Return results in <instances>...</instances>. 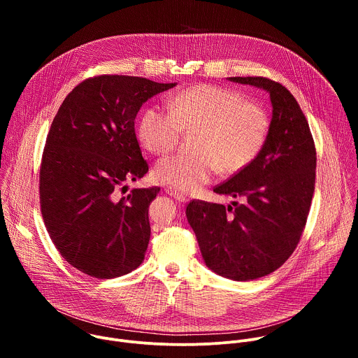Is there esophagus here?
I'll use <instances>...</instances> for the list:
<instances>
[{
  "instance_id": "34e87169",
  "label": "esophagus",
  "mask_w": 358,
  "mask_h": 358,
  "mask_svg": "<svg viewBox=\"0 0 358 358\" xmlns=\"http://www.w3.org/2000/svg\"><path fill=\"white\" fill-rule=\"evenodd\" d=\"M166 192H167L170 196H173L174 199H177L178 202H187V201H188V196H187L185 194L178 192V191H177V189H174V188H167V189H166Z\"/></svg>"
}]
</instances>
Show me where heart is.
Masks as SVG:
<instances>
[{"label":"heart","instance_id":"1","mask_svg":"<svg viewBox=\"0 0 358 358\" xmlns=\"http://www.w3.org/2000/svg\"><path fill=\"white\" fill-rule=\"evenodd\" d=\"M269 117L231 89L195 85L167 97V109L147 108L138 119L137 138L152 155L170 151L182 131H195L191 155H171L157 162L155 178L189 192L208 182L215 170L235 174L258 157L269 134Z\"/></svg>","mask_w":358,"mask_h":358}]
</instances>
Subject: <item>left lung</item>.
Returning a JSON list of instances; mask_svg holds the SVG:
<instances>
[{"label":"left lung","instance_id":"8db88e82","mask_svg":"<svg viewBox=\"0 0 358 358\" xmlns=\"http://www.w3.org/2000/svg\"><path fill=\"white\" fill-rule=\"evenodd\" d=\"M269 93L272 120L258 157L214 192L232 206L194 199L185 215L206 265L246 282L279 269L296 249L316 182V147L299 103L280 83L261 76L228 78Z\"/></svg>","mask_w":358,"mask_h":358}]
</instances>
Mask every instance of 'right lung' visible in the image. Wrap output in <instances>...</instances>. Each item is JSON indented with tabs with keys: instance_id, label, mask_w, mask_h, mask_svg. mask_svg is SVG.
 <instances>
[{
	"instance_id": "obj_1",
	"label": "right lung",
	"mask_w": 358,
	"mask_h": 358,
	"mask_svg": "<svg viewBox=\"0 0 358 358\" xmlns=\"http://www.w3.org/2000/svg\"><path fill=\"white\" fill-rule=\"evenodd\" d=\"M176 85L94 76L65 97L50 124L39 171L42 218L62 258L89 276H123L144 259L148 206L160 188H134L120 199L116 191L148 171L134 131L141 105Z\"/></svg>"
}]
</instances>
